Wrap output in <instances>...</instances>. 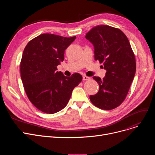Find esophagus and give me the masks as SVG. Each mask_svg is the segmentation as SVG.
I'll use <instances>...</instances> for the list:
<instances>
[{"label":"esophagus","mask_w":155,"mask_h":155,"mask_svg":"<svg viewBox=\"0 0 155 155\" xmlns=\"http://www.w3.org/2000/svg\"><path fill=\"white\" fill-rule=\"evenodd\" d=\"M90 79H91V78L88 77H87V76H84V77H83V80H84V81L89 80Z\"/></svg>","instance_id":"34e87169"}]
</instances>
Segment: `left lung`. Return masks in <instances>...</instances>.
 Masks as SVG:
<instances>
[{
    "mask_svg": "<svg viewBox=\"0 0 155 155\" xmlns=\"http://www.w3.org/2000/svg\"><path fill=\"white\" fill-rule=\"evenodd\" d=\"M85 38L94 46L95 60L103 63L107 71L103 79L93 77L99 91L90 100L99 109H115L126 99L135 75L136 59L131 45L123 31L107 25L93 28Z\"/></svg>",
    "mask_w": 155,
    "mask_h": 155,
    "instance_id": "8db88e82",
    "label": "left lung"
}]
</instances>
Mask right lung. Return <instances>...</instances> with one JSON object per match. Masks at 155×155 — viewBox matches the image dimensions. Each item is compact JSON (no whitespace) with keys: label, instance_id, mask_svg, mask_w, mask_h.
I'll return each mask as SVG.
<instances>
[{"label":"right lung","instance_id":"obj_1","mask_svg":"<svg viewBox=\"0 0 155 155\" xmlns=\"http://www.w3.org/2000/svg\"><path fill=\"white\" fill-rule=\"evenodd\" d=\"M76 36L42 34L31 39L23 51L21 77L29 100L46 114H54L67 105L72 91L82 80L78 73L66 77L57 71L64 50Z\"/></svg>","mask_w":155,"mask_h":155}]
</instances>
